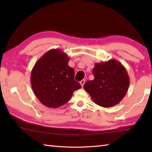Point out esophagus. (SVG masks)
<instances>
[{
	"label": "esophagus",
	"instance_id": "1",
	"mask_svg": "<svg viewBox=\"0 0 152 152\" xmlns=\"http://www.w3.org/2000/svg\"><path fill=\"white\" fill-rule=\"evenodd\" d=\"M85 82H86V80H82V81H80V85H81V86H82V87H83V85H84Z\"/></svg>",
	"mask_w": 152,
	"mask_h": 152
}]
</instances>
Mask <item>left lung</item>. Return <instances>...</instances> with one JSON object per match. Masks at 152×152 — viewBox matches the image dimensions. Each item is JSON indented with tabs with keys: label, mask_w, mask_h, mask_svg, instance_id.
<instances>
[{
	"label": "left lung",
	"mask_w": 152,
	"mask_h": 152,
	"mask_svg": "<svg viewBox=\"0 0 152 152\" xmlns=\"http://www.w3.org/2000/svg\"><path fill=\"white\" fill-rule=\"evenodd\" d=\"M95 78L87 82L83 88L93 102L104 108L119 104L127 93L129 76L119 61L110 59L95 64L93 69Z\"/></svg>",
	"instance_id": "1"
}]
</instances>
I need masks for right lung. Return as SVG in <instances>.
Returning <instances> with one entry per match:
<instances>
[{"label": "right lung", "instance_id": "obj_1", "mask_svg": "<svg viewBox=\"0 0 152 152\" xmlns=\"http://www.w3.org/2000/svg\"><path fill=\"white\" fill-rule=\"evenodd\" d=\"M70 58L60 49H51L35 63L31 74V83L40 102L49 108H57L81 88L74 80V70L68 65Z\"/></svg>", "mask_w": 152, "mask_h": 152}]
</instances>
